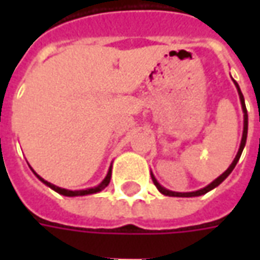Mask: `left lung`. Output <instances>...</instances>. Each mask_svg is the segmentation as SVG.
Segmentation results:
<instances>
[{
  "label": "left lung",
  "mask_w": 260,
  "mask_h": 260,
  "mask_svg": "<svg viewBox=\"0 0 260 260\" xmlns=\"http://www.w3.org/2000/svg\"><path fill=\"white\" fill-rule=\"evenodd\" d=\"M233 82H234L235 87H237V91H238V96H240V102H241V107H242V113H244V131H242V139H241V145H240V149H238V153H237V156H235V158L233 160V163L230 164V167L225 171H224L223 174L220 175V177H217L216 180L213 181V182H210L209 185H206L205 188H202V189H198V191H193V192H174V191H170V189H167V188H164V186H161L160 184H158V181L156 180V177L153 175V173H150V175H152V180L153 182H154V185H156V188H157L158 191L161 192L163 195L166 196H175V198H193V196H201V195H205V193H207L209 191H212V189H214L216 186H218L221 182H223L227 177H229L230 174H231V171L234 170V167L237 166V163H238V160H240L241 154H242V150H244V147H245V143H246V135H248V113H246V107H245V100H244V96H242V93H241V89L240 86H238V83L235 82L234 79H233Z\"/></svg>",
  "instance_id": "obj_1"
}]
</instances>
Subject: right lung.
<instances>
[{
  "label": "right lung",
  "mask_w": 260,
  "mask_h": 260,
  "mask_svg": "<svg viewBox=\"0 0 260 260\" xmlns=\"http://www.w3.org/2000/svg\"><path fill=\"white\" fill-rule=\"evenodd\" d=\"M31 171H33V170H31ZM33 173H35V171H33ZM35 175H36L39 180L42 181L43 184H46V185L50 186V188H51L53 191L58 192V193H61V195H64V196H85V195H93V193H97V192L103 191V189H104V188H106V186L110 184V180H111V167L108 169V173H107V175H106V178H104V180H103L102 182L99 184V185L93 186V188H86V189H80V191H71V189L59 188V186L54 185V184H51V182H48V181H46L44 178H42V177H40L39 174H36V173H35Z\"/></svg>",
  "instance_id": "obj_1"
}]
</instances>
